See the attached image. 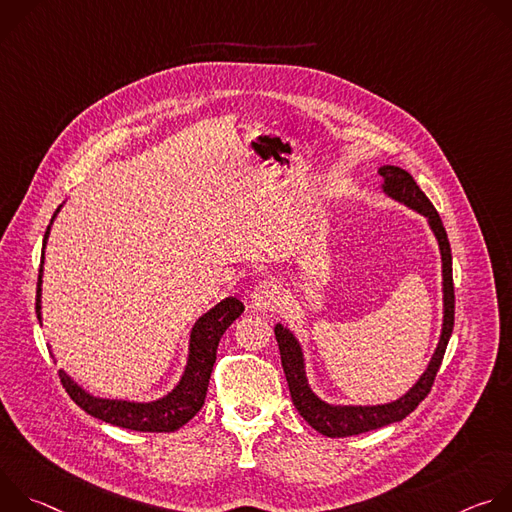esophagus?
<instances>
[{
	"instance_id": "esophagus-1",
	"label": "esophagus",
	"mask_w": 512,
	"mask_h": 512,
	"mask_svg": "<svg viewBox=\"0 0 512 512\" xmlns=\"http://www.w3.org/2000/svg\"><path fill=\"white\" fill-rule=\"evenodd\" d=\"M279 300H281V294L275 283L271 281H263L259 283L253 294H251V304L255 310H261V312H267V310H275L279 306Z\"/></svg>"
}]
</instances>
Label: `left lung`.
<instances>
[{"mask_svg": "<svg viewBox=\"0 0 512 512\" xmlns=\"http://www.w3.org/2000/svg\"><path fill=\"white\" fill-rule=\"evenodd\" d=\"M379 174L383 178V192L417 210L427 218V225L433 231L437 245H440V255H442V291H444V324H442V334L440 342H437V348L427 364L425 373L419 377V381L397 401L383 403V405H332L322 401L310 387L308 377H306V360H304V350L302 344L298 342L296 334L289 328L277 324L275 326V338L279 344V354H281V367L287 379L289 395L291 401H294L298 413L322 435L326 437H348V435H358L371 429H379L383 425L395 423L405 419L431 391L433 379L440 371V364L446 354V346L450 342L452 330H454V279H452V249L450 241L444 229V223L440 214L433 208L429 198L421 192L417 182L409 172L397 166H381Z\"/></svg>", "mask_w": 512, "mask_h": 512, "instance_id": "left-lung-1", "label": "left lung"}]
</instances>
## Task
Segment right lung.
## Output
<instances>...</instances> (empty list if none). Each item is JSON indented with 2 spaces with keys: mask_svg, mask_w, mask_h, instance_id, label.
Here are the masks:
<instances>
[{
  "mask_svg": "<svg viewBox=\"0 0 512 512\" xmlns=\"http://www.w3.org/2000/svg\"><path fill=\"white\" fill-rule=\"evenodd\" d=\"M60 206L56 208L52 221L60 212ZM52 221L44 235V247L50 235ZM42 265H44V249H42L38 289H36V314L40 324H42V271H44ZM243 310L245 306L237 298H227L196 320L190 332L188 360H186L182 379L166 397L158 401L137 403V401H123V399L93 397L81 385L72 381L64 371H58L60 383L70 395V399L75 401L83 411H87L89 415L105 423L133 429V431H154V433L176 431L202 409L210 373L216 360L218 342H221V336L227 332V328L243 314Z\"/></svg>",
  "mask_w": 512,
  "mask_h": 512,
  "instance_id": "right-lung-1",
  "label": "right lung"
}]
</instances>
